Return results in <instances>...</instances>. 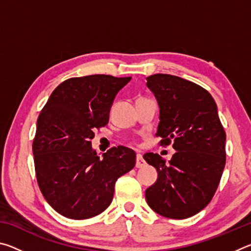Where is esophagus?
<instances>
[{
    "label": "esophagus",
    "instance_id": "obj_1",
    "mask_svg": "<svg viewBox=\"0 0 251 251\" xmlns=\"http://www.w3.org/2000/svg\"><path fill=\"white\" fill-rule=\"evenodd\" d=\"M145 160H144L142 154H137L136 155V167L137 168H142L145 166Z\"/></svg>",
    "mask_w": 251,
    "mask_h": 251
}]
</instances>
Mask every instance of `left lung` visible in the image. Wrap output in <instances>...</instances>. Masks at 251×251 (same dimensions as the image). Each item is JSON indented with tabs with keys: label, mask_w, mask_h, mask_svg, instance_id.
<instances>
[{
	"label": "left lung",
	"mask_w": 251,
	"mask_h": 251,
	"mask_svg": "<svg viewBox=\"0 0 251 251\" xmlns=\"http://www.w3.org/2000/svg\"><path fill=\"white\" fill-rule=\"evenodd\" d=\"M159 106L160 145L176 151L166 163L146 152L158 174L145 192L147 203L164 217L185 219L202 210L217 190L226 164V133L216 101L205 88L169 74L146 77Z\"/></svg>",
	"instance_id": "1"
}]
</instances>
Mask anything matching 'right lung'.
Instances as JSON below:
<instances>
[{
	"instance_id": "obj_1",
	"label": "right lung",
	"mask_w": 251,
	"mask_h": 251,
	"mask_svg": "<svg viewBox=\"0 0 251 251\" xmlns=\"http://www.w3.org/2000/svg\"><path fill=\"white\" fill-rule=\"evenodd\" d=\"M131 77L88 75L55 88L37 120L33 142L37 184L50 206L71 219L103 212L115 182L134 168L136 154L125 146L97 156L94 130L107 125L115 96Z\"/></svg>"
}]
</instances>
